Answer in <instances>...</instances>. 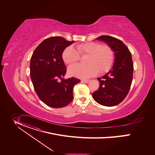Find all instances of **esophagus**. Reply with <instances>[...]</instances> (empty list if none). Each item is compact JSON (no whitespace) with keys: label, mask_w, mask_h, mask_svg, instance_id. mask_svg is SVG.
<instances>
[{"label":"esophagus","mask_w":155,"mask_h":155,"mask_svg":"<svg viewBox=\"0 0 155 155\" xmlns=\"http://www.w3.org/2000/svg\"><path fill=\"white\" fill-rule=\"evenodd\" d=\"M81 82L87 84V83H88L89 82V80H82Z\"/></svg>","instance_id":"obj_1"}]
</instances>
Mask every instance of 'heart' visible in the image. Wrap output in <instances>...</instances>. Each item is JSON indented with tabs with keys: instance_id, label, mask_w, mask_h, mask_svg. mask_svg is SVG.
<instances>
[{
	"instance_id": "heart-1",
	"label": "heart",
	"mask_w": 155,
	"mask_h": 155,
	"mask_svg": "<svg viewBox=\"0 0 155 155\" xmlns=\"http://www.w3.org/2000/svg\"><path fill=\"white\" fill-rule=\"evenodd\" d=\"M79 55H87V65L70 67L68 73L70 76L84 79L95 75L98 71L100 73L107 71L112 66L114 58L110 46L92 42L76 45V49L71 46L67 47L62 54V58L66 64L72 65L78 61Z\"/></svg>"
}]
</instances>
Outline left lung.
Wrapping results in <instances>:
<instances>
[{
	"label": "left lung",
	"instance_id": "8db88e82",
	"mask_svg": "<svg viewBox=\"0 0 155 155\" xmlns=\"http://www.w3.org/2000/svg\"><path fill=\"white\" fill-rule=\"evenodd\" d=\"M97 40L110 46L114 52V61L109 72L98 78L99 88L93 92V99L98 104L111 107L121 103L127 95L133 81L132 55L122 41L109 36H101Z\"/></svg>",
	"mask_w": 155,
	"mask_h": 155
}]
</instances>
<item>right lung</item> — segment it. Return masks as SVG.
I'll return each mask as SVG.
<instances>
[{
  "instance_id": "right-lung-1",
  "label": "right lung",
  "mask_w": 155,
  "mask_h": 155,
  "mask_svg": "<svg viewBox=\"0 0 155 155\" xmlns=\"http://www.w3.org/2000/svg\"><path fill=\"white\" fill-rule=\"evenodd\" d=\"M74 42L61 37L47 38L38 45L31 56L30 70L33 87L40 100L49 107L66 106L73 98L74 86L81 82L73 77L64 79L66 67L62 54Z\"/></svg>"
}]
</instances>
